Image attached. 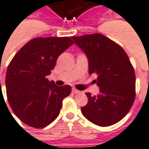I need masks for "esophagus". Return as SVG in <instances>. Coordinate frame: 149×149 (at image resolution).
Listing matches in <instances>:
<instances>
[{"label": "esophagus", "instance_id": "1", "mask_svg": "<svg viewBox=\"0 0 149 149\" xmlns=\"http://www.w3.org/2000/svg\"><path fill=\"white\" fill-rule=\"evenodd\" d=\"M72 91H73L74 94H78V93H80V91L77 90V89H75V88H73V89H72Z\"/></svg>", "mask_w": 149, "mask_h": 149}]
</instances>
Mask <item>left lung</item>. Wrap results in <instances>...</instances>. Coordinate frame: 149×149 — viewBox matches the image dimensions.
<instances>
[{
	"instance_id": "obj_1",
	"label": "left lung",
	"mask_w": 149,
	"mask_h": 149,
	"mask_svg": "<svg viewBox=\"0 0 149 149\" xmlns=\"http://www.w3.org/2000/svg\"><path fill=\"white\" fill-rule=\"evenodd\" d=\"M88 58L89 74H96L100 93L91 96L81 108L83 115L99 126L121 120L130 111L136 97V76L132 64L120 45L102 34L72 36Z\"/></svg>"
}]
</instances>
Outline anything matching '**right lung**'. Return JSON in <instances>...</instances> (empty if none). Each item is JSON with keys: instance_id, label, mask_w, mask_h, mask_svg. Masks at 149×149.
Wrapping results in <instances>:
<instances>
[{"instance_id": "obj_1", "label": "right lung", "mask_w": 149, "mask_h": 149, "mask_svg": "<svg viewBox=\"0 0 149 149\" xmlns=\"http://www.w3.org/2000/svg\"><path fill=\"white\" fill-rule=\"evenodd\" d=\"M74 44L69 37H38L21 48L8 65L6 97L13 113L24 124L44 128L58 116L71 86H58L47 76L57 59Z\"/></svg>"}]
</instances>
